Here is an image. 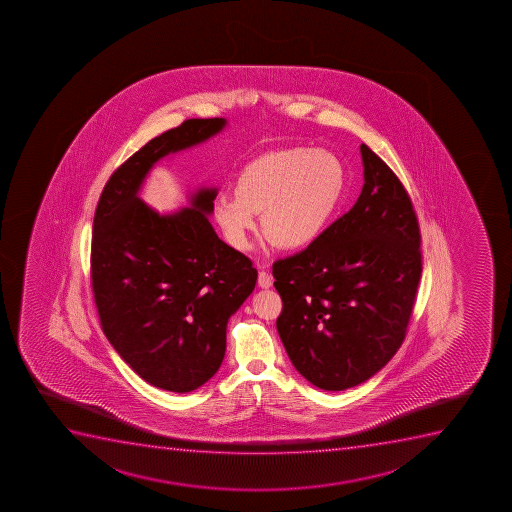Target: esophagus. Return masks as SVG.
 <instances>
[{
  "mask_svg": "<svg viewBox=\"0 0 512 512\" xmlns=\"http://www.w3.org/2000/svg\"><path fill=\"white\" fill-rule=\"evenodd\" d=\"M259 286L260 288H271L272 286V276L267 271L259 272Z\"/></svg>",
  "mask_w": 512,
  "mask_h": 512,
  "instance_id": "esophagus-1",
  "label": "esophagus"
}]
</instances>
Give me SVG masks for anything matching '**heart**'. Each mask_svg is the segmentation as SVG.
<instances>
[{"label": "heart", "mask_w": 512, "mask_h": 512, "mask_svg": "<svg viewBox=\"0 0 512 512\" xmlns=\"http://www.w3.org/2000/svg\"><path fill=\"white\" fill-rule=\"evenodd\" d=\"M346 173L331 152L281 149L245 164L233 183L235 197L221 195L212 204V217L226 240L250 247L262 216L264 233L279 248L307 247L324 231L343 199Z\"/></svg>", "instance_id": "b5f03b06"}]
</instances>
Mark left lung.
Wrapping results in <instances>:
<instances>
[{
    "label": "left lung",
    "instance_id": "left-lung-1",
    "mask_svg": "<svg viewBox=\"0 0 512 512\" xmlns=\"http://www.w3.org/2000/svg\"><path fill=\"white\" fill-rule=\"evenodd\" d=\"M360 152L356 204L272 265L283 300L277 332L296 370L324 391L355 387L389 363L420 283V226L408 192L370 147Z\"/></svg>",
    "mask_w": 512,
    "mask_h": 512
}]
</instances>
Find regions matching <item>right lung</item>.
Here are the masks:
<instances>
[{
	"mask_svg": "<svg viewBox=\"0 0 512 512\" xmlns=\"http://www.w3.org/2000/svg\"><path fill=\"white\" fill-rule=\"evenodd\" d=\"M224 127V118H192L149 140L111 175L94 214L101 327L133 372L164 391H195L219 370L229 317L255 288L257 269L212 228L216 188H200L173 214L154 211L139 192L159 159Z\"/></svg>",
	"mask_w": 512,
	"mask_h": 512,
	"instance_id": "1",
	"label": "right lung"
}]
</instances>
